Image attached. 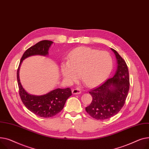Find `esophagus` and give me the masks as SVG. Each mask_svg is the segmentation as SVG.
<instances>
[{
  "label": "esophagus",
  "instance_id": "esophagus-1",
  "mask_svg": "<svg viewBox=\"0 0 149 149\" xmlns=\"http://www.w3.org/2000/svg\"><path fill=\"white\" fill-rule=\"evenodd\" d=\"M72 93L73 94H80L81 93V91L79 88H75L72 90Z\"/></svg>",
  "mask_w": 149,
  "mask_h": 149
}]
</instances>
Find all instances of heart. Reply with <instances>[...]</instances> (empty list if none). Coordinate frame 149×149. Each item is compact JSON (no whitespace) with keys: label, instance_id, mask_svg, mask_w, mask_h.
Here are the masks:
<instances>
[{"label":"heart","instance_id":"obj_1","mask_svg":"<svg viewBox=\"0 0 149 149\" xmlns=\"http://www.w3.org/2000/svg\"><path fill=\"white\" fill-rule=\"evenodd\" d=\"M112 65V58L108 52L81 47L70 52L67 62L61 64V72L65 80L70 83L77 79L80 73L85 85L93 87L106 80Z\"/></svg>","mask_w":149,"mask_h":149}]
</instances>
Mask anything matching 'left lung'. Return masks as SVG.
<instances>
[{
  "label": "left lung",
  "instance_id": "8db88e82",
  "mask_svg": "<svg viewBox=\"0 0 149 149\" xmlns=\"http://www.w3.org/2000/svg\"><path fill=\"white\" fill-rule=\"evenodd\" d=\"M115 54L117 68L112 77L89 93L93 100L85 110L96 120H105L116 115L123 108L129 90V70L125 61L118 52L111 48Z\"/></svg>",
  "mask_w": 149,
  "mask_h": 149
}]
</instances>
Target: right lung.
I'll return each mask as SVG.
<instances>
[{
  "label": "right lung",
  "instance_id": "add662e5",
  "mask_svg": "<svg viewBox=\"0 0 149 149\" xmlns=\"http://www.w3.org/2000/svg\"><path fill=\"white\" fill-rule=\"evenodd\" d=\"M52 44L53 41H52L43 40L26 50L21 58L17 72L19 94L22 102L27 109L36 115L43 118L54 117L61 111L67 99L72 95L71 89L57 88L41 95L29 94L24 90L20 83L19 70L22 61L26 58L34 55H48V50Z\"/></svg>",
  "mask_w": 149,
  "mask_h": 149
}]
</instances>
